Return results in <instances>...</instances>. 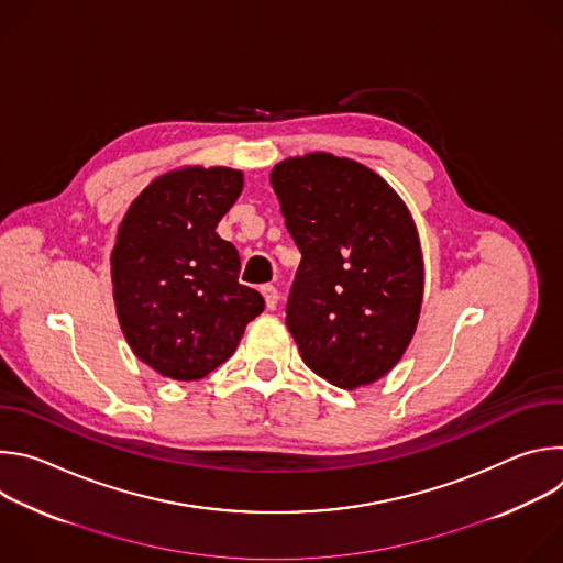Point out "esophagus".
<instances>
[{
	"label": "esophagus",
	"instance_id": "esophagus-1",
	"mask_svg": "<svg viewBox=\"0 0 563 563\" xmlns=\"http://www.w3.org/2000/svg\"><path fill=\"white\" fill-rule=\"evenodd\" d=\"M263 296H265V302H267V309H274L278 305V289L274 285H263Z\"/></svg>",
	"mask_w": 563,
	"mask_h": 563
}]
</instances>
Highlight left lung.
Listing matches in <instances>:
<instances>
[{
  "label": "left lung",
  "mask_w": 563,
  "mask_h": 563,
  "mask_svg": "<svg viewBox=\"0 0 563 563\" xmlns=\"http://www.w3.org/2000/svg\"><path fill=\"white\" fill-rule=\"evenodd\" d=\"M269 183L302 258L287 328L305 365L336 387L383 378L419 325L426 267L415 218L369 167L313 151Z\"/></svg>",
  "instance_id": "obj_1"
}]
</instances>
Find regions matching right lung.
Segmentation results:
<instances>
[{
  "label": "right lung",
  "mask_w": 563,
  "mask_h": 563,
  "mask_svg": "<svg viewBox=\"0 0 563 563\" xmlns=\"http://www.w3.org/2000/svg\"><path fill=\"white\" fill-rule=\"evenodd\" d=\"M243 172L185 165L151 180L126 209L111 252L120 330L172 380H198L238 347L263 296L238 283V250L216 233Z\"/></svg>",
  "instance_id": "1"
}]
</instances>
